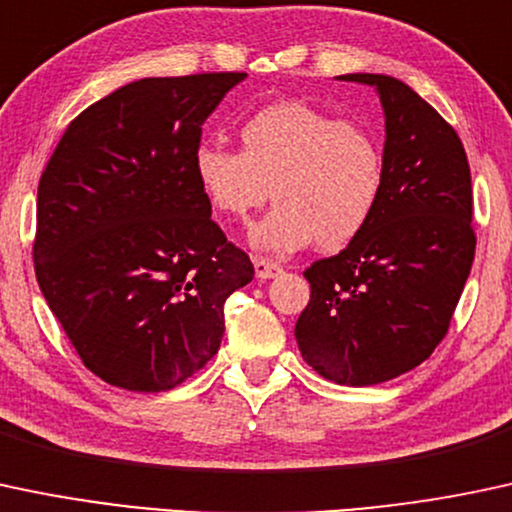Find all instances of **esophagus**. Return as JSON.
<instances>
[{
  "instance_id": "1",
  "label": "esophagus",
  "mask_w": 512,
  "mask_h": 512,
  "mask_svg": "<svg viewBox=\"0 0 512 512\" xmlns=\"http://www.w3.org/2000/svg\"><path fill=\"white\" fill-rule=\"evenodd\" d=\"M254 268H256V275L261 280L278 278V275L283 273V266L275 261H268V258H254Z\"/></svg>"
}]
</instances>
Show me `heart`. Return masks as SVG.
<instances>
[{
	"label": "heart",
	"mask_w": 512,
	"mask_h": 512,
	"mask_svg": "<svg viewBox=\"0 0 512 512\" xmlns=\"http://www.w3.org/2000/svg\"><path fill=\"white\" fill-rule=\"evenodd\" d=\"M239 140L241 152L217 142L195 147L193 176L227 222H246L271 193L275 208L249 232L254 249L280 256L314 241L338 251L375 215L387 166L365 125L283 99L251 113Z\"/></svg>",
	"instance_id": "heart-1"
}]
</instances>
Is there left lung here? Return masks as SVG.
Returning <instances> with one entry per match:
<instances>
[{"label":"left lung","mask_w":512,"mask_h":512,"mask_svg":"<svg viewBox=\"0 0 512 512\" xmlns=\"http://www.w3.org/2000/svg\"><path fill=\"white\" fill-rule=\"evenodd\" d=\"M338 79L380 94L387 176L358 239L304 271L312 295L295 338L321 377L370 387L421 365L445 338L476 249L472 174L455 128L409 84Z\"/></svg>","instance_id":"left-lung-1"}]
</instances>
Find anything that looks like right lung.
Wrapping results in <instances>:
<instances>
[{"mask_svg":"<svg viewBox=\"0 0 512 512\" xmlns=\"http://www.w3.org/2000/svg\"><path fill=\"white\" fill-rule=\"evenodd\" d=\"M244 72L147 77L67 125L38 183L36 278L82 363L113 387L166 392L217 353L249 256L193 176L208 116Z\"/></svg>","mask_w":512,"mask_h":512,"instance_id":"obj_1","label":"right lung"}]
</instances>
